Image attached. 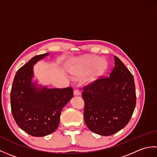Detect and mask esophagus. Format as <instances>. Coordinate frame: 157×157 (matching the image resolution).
<instances>
[{"label": "esophagus", "instance_id": "esophagus-1", "mask_svg": "<svg viewBox=\"0 0 157 157\" xmlns=\"http://www.w3.org/2000/svg\"><path fill=\"white\" fill-rule=\"evenodd\" d=\"M73 94L75 96H78L80 94V92H79V90L78 88H75L74 90H73Z\"/></svg>", "mask_w": 157, "mask_h": 157}]
</instances>
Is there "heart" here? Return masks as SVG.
I'll return each mask as SVG.
<instances>
[{
	"label": "heart",
	"mask_w": 157,
	"mask_h": 157,
	"mask_svg": "<svg viewBox=\"0 0 157 157\" xmlns=\"http://www.w3.org/2000/svg\"><path fill=\"white\" fill-rule=\"evenodd\" d=\"M106 68H107V62L105 59H100L98 56H92L83 60L78 73L80 75L86 74L93 70L90 79H96L105 72Z\"/></svg>",
	"instance_id": "1"
}]
</instances>
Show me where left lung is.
Returning <instances> with one entry per match:
<instances>
[{
  "mask_svg": "<svg viewBox=\"0 0 157 157\" xmlns=\"http://www.w3.org/2000/svg\"><path fill=\"white\" fill-rule=\"evenodd\" d=\"M109 77L101 75L84 86V121L92 132L111 136L128 124L136 104L133 75L117 56Z\"/></svg>",
  "mask_w": 157,
  "mask_h": 157,
  "instance_id": "1",
  "label": "left lung"
}]
</instances>
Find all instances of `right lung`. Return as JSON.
Returning <instances> with one entry per match:
<instances>
[{"label": "right lung", "mask_w": 157, "mask_h": 157, "mask_svg": "<svg viewBox=\"0 0 157 157\" xmlns=\"http://www.w3.org/2000/svg\"><path fill=\"white\" fill-rule=\"evenodd\" d=\"M48 53L36 55L19 68L11 91V108L17 124L28 134L42 137L57 129L63 108L73 96L71 86L36 88L32 84L33 65Z\"/></svg>", "instance_id": "add662e5"}]
</instances>
